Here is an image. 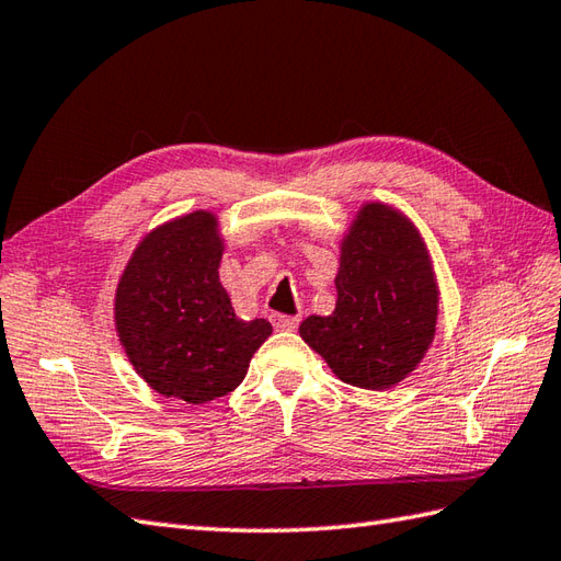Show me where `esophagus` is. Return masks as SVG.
Returning <instances> with one entry per match:
<instances>
[{"label":"esophagus","instance_id":"1","mask_svg":"<svg viewBox=\"0 0 561 561\" xmlns=\"http://www.w3.org/2000/svg\"><path fill=\"white\" fill-rule=\"evenodd\" d=\"M271 323L276 331H295L297 323H300V317H285V314H273Z\"/></svg>","mask_w":561,"mask_h":561}]
</instances>
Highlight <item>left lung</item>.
Wrapping results in <instances>:
<instances>
[{"mask_svg": "<svg viewBox=\"0 0 561 561\" xmlns=\"http://www.w3.org/2000/svg\"><path fill=\"white\" fill-rule=\"evenodd\" d=\"M335 309L300 323L341 381L383 391L413 375L437 333L439 285L413 220L367 202L341 240Z\"/></svg>", "mask_w": 561, "mask_h": 561, "instance_id": "8db88e82", "label": "left lung"}]
</instances>
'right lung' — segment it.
Here are the masks:
<instances>
[{
	"instance_id": "1",
	"label": "right lung",
	"mask_w": 561,
	"mask_h": 561,
	"mask_svg": "<svg viewBox=\"0 0 561 561\" xmlns=\"http://www.w3.org/2000/svg\"><path fill=\"white\" fill-rule=\"evenodd\" d=\"M222 249L216 214L172 218L136 244L115 293V329L136 375L192 405L238 389L273 331L234 314L218 276Z\"/></svg>"
}]
</instances>
